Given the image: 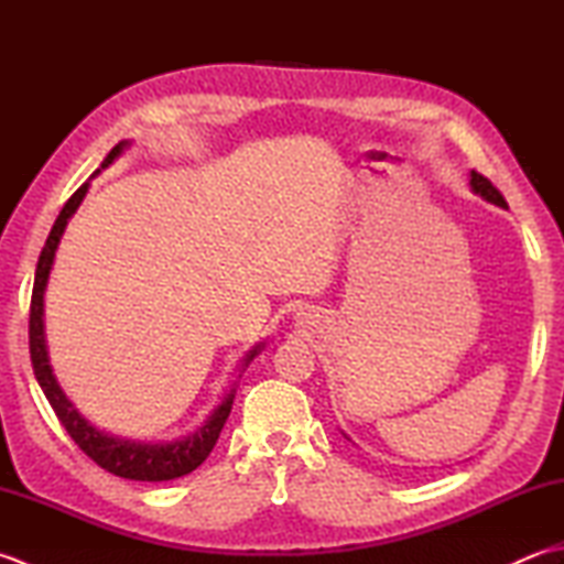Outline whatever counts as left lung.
<instances>
[{
	"label": "left lung",
	"instance_id": "left-lung-1",
	"mask_svg": "<svg viewBox=\"0 0 564 564\" xmlns=\"http://www.w3.org/2000/svg\"><path fill=\"white\" fill-rule=\"evenodd\" d=\"M470 188H473V194L485 198L487 203H495V206H499V208H507L505 196L499 194V191L492 186V182H489V178H485L482 174H477L475 170L470 172ZM346 438H349V436H346Z\"/></svg>",
	"mask_w": 564,
	"mask_h": 564
}]
</instances>
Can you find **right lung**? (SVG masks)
<instances>
[{
  "instance_id": "right-lung-1",
  "label": "right lung",
  "mask_w": 564,
  "mask_h": 564,
  "mask_svg": "<svg viewBox=\"0 0 564 564\" xmlns=\"http://www.w3.org/2000/svg\"><path fill=\"white\" fill-rule=\"evenodd\" d=\"M130 148V142L123 140L106 154V160L101 162V170L113 164L121 154ZM101 170L91 174V178L97 176ZM89 182H84L72 198L65 203V208L59 210L57 220L53 225L51 235L45 239V247L41 251L39 267H35V281H33V295H31V319H29V344H31V364H33V373L43 394L51 402L53 412L57 414L59 424L67 429V434L72 441L89 455V458L101 465L104 470H109L118 477H126V480H140V482H164V480H176V477L194 473L196 467L208 458L215 441H218L220 431L230 416L232 402H235V388L225 394L223 402L215 406L210 416L198 426V431L188 436H182L176 441H162V443H145V441H135V438H123V436H113L109 431H104L99 426H94L87 416H84L75 402H72L65 390L59 388V382L53 373L51 366V356H47V341H45V289H47V279H51L53 271V261H55V251L59 247V239L65 235V227L69 223L72 215L77 213L82 206L84 196L89 191ZM263 341L245 354L242 364H239V378L247 370V366L254 361V358L263 351Z\"/></svg>"
}]
</instances>
